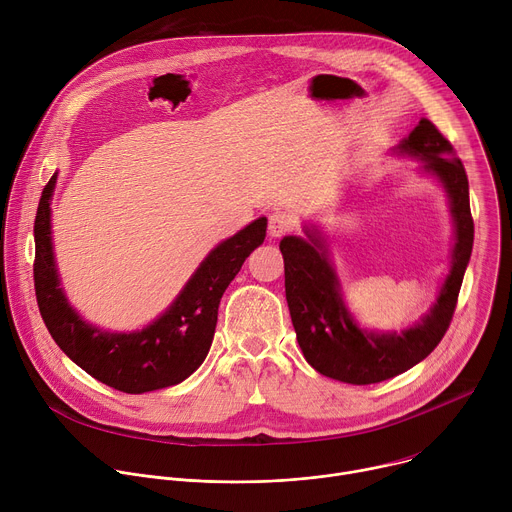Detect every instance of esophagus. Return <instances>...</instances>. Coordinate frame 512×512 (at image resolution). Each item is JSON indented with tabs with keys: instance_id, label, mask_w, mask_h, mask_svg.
Returning <instances> with one entry per match:
<instances>
[{
	"instance_id": "1",
	"label": "esophagus",
	"mask_w": 512,
	"mask_h": 512,
	"mask_svg": "<svg viewBox=\"0 0 512 512\" xmlns=\"http://www.w3.org/2000/svg\"><path fill=\"white\" fill-rule=\"evenodd\" d=\"M294 227H296V223L289 214H285L281 210H275V212L269 214V227L267 229H269L271 237H283V235L294 231Z\"/></svg>"
}]
</instances>
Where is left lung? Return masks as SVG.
Instances as JSON below:
<instances>
[{"label":"left lung","instance_id":"8db88e82","mask_svg":"<svg viewBox=\"0 0 512 512\" xmlns=\"http://www.w3.org/2000/svg\"><path fill=\"white\" fill-rule=\"evenodd\" d=\"M419 156L425 170L440 178L450 194L456 221V245L450 275L437 304L421 324L397 334H373L356 326L346 312L336 273L318 237H285L279 243L285 265V298L306 360L330 379L350 385H373L393 379L421 362L450 328L464 271L474 243L468 176L454 145L429 119H421L399 145Z\"/></svg>","mask_w":512,"mask_h":512}]
</instances>
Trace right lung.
Instances as JSON below:
<instances>
[{
	"label": "right lung",
	"mask_w": 512,
	"mask_h": 512,
	"mask_svg": "<svg viewBox=\"0 0 512 512\" xmlns=\"http://www.w3.org/2000/svg\"><path fill=\"white\" fill-rule=\"evenodd\" d=\"M56 174L42 190L34 221V289L40 316L60 346L97 381L123 393H148L182 383L208 354L218 304L245 259L267 231V218L218 245L196 269L172 308L148 328L131 334H107L79 318L58 287L50 243V196Z\"/></svg>",
	"instance_id": "obj_1"
}]
</instances>
